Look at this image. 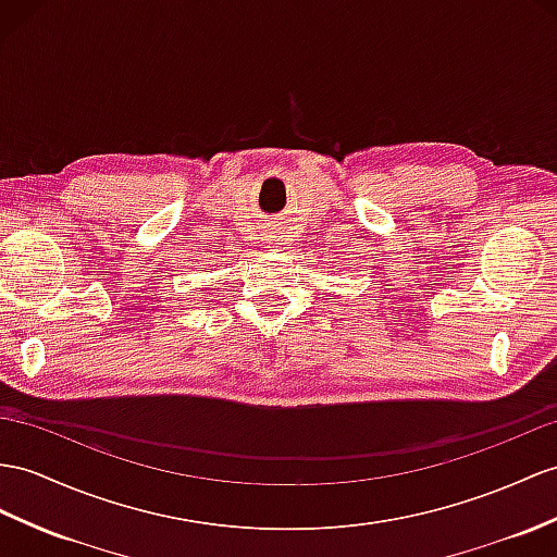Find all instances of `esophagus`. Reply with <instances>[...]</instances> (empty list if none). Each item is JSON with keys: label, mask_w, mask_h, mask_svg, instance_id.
Masks as SVG:
<instances>
[{"label": "esophagus", "mask_w": 557, "mask_h": 557, "mask_svg": "<svg viewBox=\"0 0 557 557\" xmlns=\"http://www.w3.org/2000/svg\"><path fill=\"white\" fill-rule=\"evenodd\" d=\"M264 238H267V240H278L281 236H278V232H276L274 226H269V228H267V234H264Z\"/></svg>", "instance_id": "obj_1"}]
</instances>
